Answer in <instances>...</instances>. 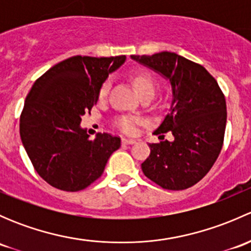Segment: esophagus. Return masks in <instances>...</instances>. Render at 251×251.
<instances>
[{"instance_id": "obj_1", "label": "esophagus", "mask_w": 251, "mask_h": 251, "mask_svg": "<svg viewBox=\"0 0 251 251\" xmlns=\"http://www.w3.org/2000/svg\"><path fill=\"white\" fill-rule=\"evenodd\" d=\"M121 142H123V144H133L136 143V140H132V138H123Z\"/></svg>"}]
</instances>
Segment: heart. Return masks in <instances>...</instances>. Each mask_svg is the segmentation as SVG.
<instances>
[{"mask_svg": "<svg viewBox=\"0 0 251 251\" xmlns=\"http://www.w3.org/2000/svg\"><path fill=\"white\" fill-rule=\"evenodd\" d=\"M131 81H132L133 86L136 87L137 92L140 93L141 97H144V96H151V97H153L154 93H155L156 78L151 72L141 70V72L133 73L131 75ZM109 87L110 81L105 80L100 88V93H98L100 98L107 97ZM138 123H140V120L137 118H133V116H123V118L118 119L116 125L124 132L132 133L136 131V126L138 125Z\"/></svg>", "mask_w": 251, "mask_h": 251, "instance_id": "b5f03b06", "label": "heart"}]
</instances>
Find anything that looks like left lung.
<instances>
[{"label":"left lung","instance_id":"left-lung-1","mask_svg":"<svg viewBox=\"0 0 251 251\" xmlns=\"http://www.w3.org/2000/svg\"><path fill=\"white\" fill-rule=\"evenodd\" d=\"M131 58L170 80V111L154 133L170 131L175 140L149 144L142 171L164 189L182 191L210 171L224 146L227 109L224 92L203 65L174 52Z\"/></svg>","mask_w":251,"mask_h":251}]
</instances>
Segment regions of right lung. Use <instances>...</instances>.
<instances>
[{
  "label": "right lung",
  "instance_id": "1",
  "mask_svg": "<svg viewBox=\"0 0 251 251\" xmlns=\"http://www.w3.org/2000/svg\"><path fill=\"white\" fill-rule=\"evenodd\" d=\"M125 55H75L35 81L20 114V138L36 173L54 188L82 191L100 178L120 137L97 133L90 140L81 116L97 104L102 83Z\"/></svg>",
  "mask_w": 251,
  "mask_h": 251
}]
</instances>
